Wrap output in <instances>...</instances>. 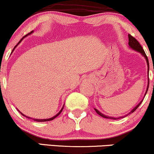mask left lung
Masks as SVG:
<instances>
[{
  "label": "left lung",
  "instance_id": "left-lung-1",
  "mask_svg": "<svg viewBox=\"0 0 154 154\" xmlns=\"http://www.w3.org/2000/svg\"><path fill=\"white\" fill-rule=\"evenodd\" d=\"M128 39H129V42H128V45H129V46L131 47V48L132 49H133V50H136V51H138V52H140V53H141L142 55H143L144 57H145V58H146V62H147L148 67H149V68H148V70H149V60H148L147 56H146V53H145V52H144L143 49V48H142L141 45H140V43L138 42V41L137 40V39H135V37H133V36L131 35V34H128ZM148 72H149V71H148ZM149 83H148V87H147V89H146V91L145 96H146V93H147L148 89H149ZM142 102H143V100H142L141 102H140V103H139V104H138V105H137L136 106H135V108H133V109H132L131 111V112L128 113L127 115H130V114H131V113H133V112H135V110L137 109V108H138V106L140 105V104H141ZM95 109L96 112H97V114H98V115H100L101 117H104V118H107V119H113V120H117V119L122 118V117H118V118H115V117H109V116H106V115H103L102 113H101L100 112L98 111V110H97V109ZM127 115H126V116H127Z\"/></svg>",
  "mask_w": 154,
  "mask_h": 154
}]
</instances>
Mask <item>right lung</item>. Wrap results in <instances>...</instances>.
<instances>
[{
	"label": "right lung",
	"mask_w": 154,
	"mask_h": 154,
	"mask_svg": "<svg viewBox=\"0 0 154 154\" xmlns=\"http://www.w3.org/2000/svg\"><path fill=\"white\" fill-rule=\"evenodd\" d=\"M32 32H31V33H32ZM31 33H29V34H31ZM26 36H27V34H26V35H25V36H24V37H22V38H21V40H20V41L19 42V43H18V44H17V45H16L15 47H14V49H15V48H16V46H17V45H19L20 42H21V40H22V39H23V38H24L25 37H26ZM63 108H62V109H61V110H60V112H59L57 114V115H55V116H54V117H51V118H49V119H40V120H39V119H34V118H33V119H32V120H34V121H37V122H46V121H50V120H54V119H55V117H57V116H58V115H60V113H61V112H62V110H63ZM20 112V113H21V115H23V116L26 117V118H28V119H32V118H31V117H27V116H25V115H23V114H22V113H21V112Z\"/></svg>",
	"instance_id": "add662e5"
}]
</instances>
